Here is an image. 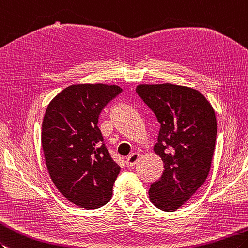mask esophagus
<instances>
[{
  "label": "esophagus",
  "mask_w": 248,
  "mask_h": 248,
  "mask_svg": "<svg viewBox=\"0 0 248 248\" xmlns=\"http://www.w3.org/2000/svg\"><path fill=\"white\" fill-rule=\"evenodd\" d=\"M138 158H140V154H138V153H132L125 159L126 166H128V167L135 166L137 164V162H138Z\"/></svg>",
  "instance_id": "esophagus-1"
}]
</instances>
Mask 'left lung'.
<instances>
[{"mask_svg":"<svg viewBox=\"0 0 248 248\" xmlns=\"http://www.w3.org/2000/svg\"><path fill=\"white\" fill-rule=\"evenodd\" d=\"M137 94L160 124L153 151L164 172L149 189L158 209L175 211L205 183L217 138L214 108L198 90L171 83L140 84Z\"/></svg>","mask_w":248,"mask_h":248,"instance_id":"obj_1","label":"left lung"}]
</instances>
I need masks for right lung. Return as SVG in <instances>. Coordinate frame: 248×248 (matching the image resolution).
<instances>
[{
  "label": "right lung",
  "mask_w": 248,
  "mask_h": 248,
  "mask_svg": "<svg viewBox=\"0 0 248 248\" xmlns=\"http://www.w3.org/2000/svg\"><path fill=\"white\" fill-rule=\"evenodd\" d=\"M123 89L115 84H72L48 103L41 145L49 176L59 192L85 209L111 200L120 171L103 143L98 117Z\"/></svg>",
  "instance_id": "1"
}]
</instances>
